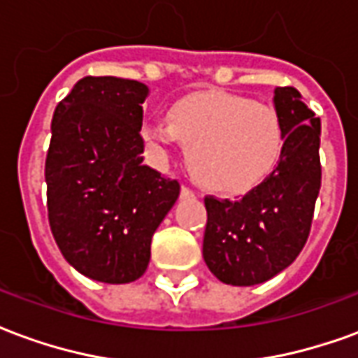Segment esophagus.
<instances>
[{
  "label": "esophagus",
  "instance_id": "1",
  "mask_svg": "<svg viewBox=\"0 0 358 358\" xmlns=\"http://www.w3.org/2000/svg\"><path fill=\"white\" fill-rule=\"evenodd\" d=\"M180 197H182V199H189V197H195V192L192 187L182 186V189H180Z\"/></svg>",
  "mask_w": 358,
  "mask_h": 358
}]
</instances>
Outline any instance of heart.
Here are the masks:
<instances>
[{
  "label": "heart",
  "instance_id": "obj_1",
  "mask_svg": "<svg viewBox=\"0 0 358 358\" xmlns=\"http://www.w3.org/2000/svg\"><path fill=\"white\" fill-rule=\"evenodd\" d=\"M141 138L157 155L180 140L197 184L218 194H243L278 166L285 128L270 105L222 90H199L172 103L169 120L145 122Z\"/></svg>",
  "mask_w": 358,
  "mask_h": 358
}]
</instances>
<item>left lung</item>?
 I'll return each instance as SVG.
<instances>
[{"label": "left lung", "mask_w": 358, "mask_h": 358, "mask_svg": "<svg viewBox=\"0 0 358 358\" xmlns=\"http://www.w3.org/2000/svg\"><path fill=\"white\" fill-rule=\"evenodd\" d=\"M285 128L284 153L268 178L241 199L205 197L203 259L230 285L263 284L287 268L307 243L320 192V118L292 86L274 90Z\"/></svg>", "instance_id": "8db88e82"}]
</instances>
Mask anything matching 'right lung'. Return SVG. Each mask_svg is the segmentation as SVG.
Listing matches in <instances>:
<instances>
[{
  "label": "right lung",
  "instance_id": "right-lung-1",
  "mask_svg": "<svg viewBox=\"0 0 358 358\" xmlns=\"http://www.w3.org/2000/svg\"><path fill=\"white\" fill-rule=\"evenodd\" d=\"M148 95L138 80L86 76L51 120V234L66 263L105 284H128L145 272L151 238L180 195L176 180L141 164Z\"/></svg>",
  "mask_w": 358,
  "mask_h": 358
}]
</instances>
